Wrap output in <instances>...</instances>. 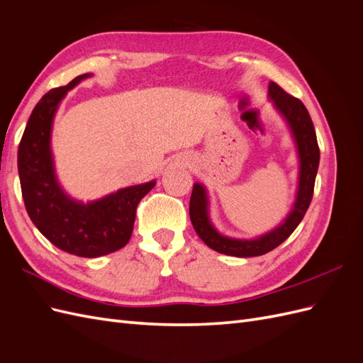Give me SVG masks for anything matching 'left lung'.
Returning a JSON list of instances; mask_svg holds the SVG:
<instances>
[{
  "mask_svg": "<svg viewBox=\"0 0 363 363\" xmlns=\"http://www.w3.org/2000/svg\"><path fill=\"white\" fill-rule=\"evenodd\" d=\"M268 96L272 100L277 111L281 113V116L286 119L292 138L295 140L296 151H298V189H296L292 211L279 227L272 228L271 232L255 239H235L221 235L212 225L211 218H208L207 191L203 184L195 183L189 203L191 223L196 235L201 238L207 247L227 256L255 257L267 255L271 250L279 247L298 227L313 196V186L318 172V164H320V147H318L316 133L311 115L298 98L284 92L277 83H269Z\"/></svg>",
  "mask_w": 363,
  "mask_h": 363,
  "instance_id": "1",
  "label": "left lung"
}]
</instances>
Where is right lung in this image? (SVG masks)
Segmentation results:
<instances>
[{"mask_svg": "<svg viewBox=\"0 0 363 363\" xmlns=\"http://www.w3.org/2000/svg\"><path fill=\"white\" fill-rule=\"evenodd\" d=\"M91 74L51 89L33 108L19 142L18 172L27 213L39 232L69 255L100 257L127 245L136 207L156 182L130 186L86 204L60 188L51 155L52 119L67 92Z\"/></svg>", "mask_w": 363, "mask_h": 363, "instance_id": "1", "label": "right lung"}]
</instances>
